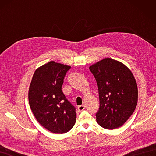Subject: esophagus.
Here are the masks:
<instances>
[{
  "mask_svg": "<svg viewBox=\"0 0 156 156\" xmlns=\"http://www.w3.org/2000/svg\"><path fill=\"white\" fill-rule=\"evenodd\" d=\"M84 108H85V106L83 105H80V106H78V111L79 112H82V111L84 110Z\"/></svg>",
  "mask_w": 156,
  "mask_h": 156,
  "instance_id": "obj_1",
  "label": "esophagus"
}]
</instances>
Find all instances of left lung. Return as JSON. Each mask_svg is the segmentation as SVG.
I'll list each match as a JSON object with an SVG mask.
<instances>
[{
  "instance_id": "8db88e82",
  "label": "left lung",
  "mask_w": 156,
  "mask_h": 156,
  "mask_svg": "<svg viewBox=\"0 0 156 156\" xmlns=\"http://www.w3.org/2000/svg\"><path fill=\"white\" fill-rule=\"evenodd\" d=\"M89 69L98 88L97 122L107 129L121 127L133 113L137 104V85L133 74L122 63L108 58Z\"/></svg>"
}]
</instances>
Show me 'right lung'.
<instances>
[{
	"label": "right lung",
	"mask_w": 156,
	"mask_h": 156,
	"mask_svg": "<svg viewBox=\"0 0 156 156\" xmlns=\"http://www.w3.org/2000/svg\"><path fill=\"white\" fill-rule=\"evenodd\" d=\"M70 66L51 61L35 71L29 89V102L37 121L54 133H65L74 127L76 108L62 90Z\"/></svg>",
	"instance_id": "right-lung-1"
}]
</instances>
